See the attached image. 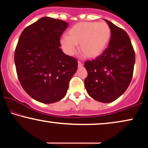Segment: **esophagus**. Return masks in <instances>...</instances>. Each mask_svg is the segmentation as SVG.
I'll return each instance as SVG.
<instances>
[{"label":"esophagus","mask_w":148,"mask_h":148,"mask_svg":"<svg viewBox=\"0 0 148 148\" xmlns=\"http://www.w3.org/2000/svg\"><path fill=\"white\" fill-rule=\"evenodd\" d=\"M82 66H83L82 62H80V61H78V67H82Z\"/></svg>","instance_id":"obj_1"}]
</instances>
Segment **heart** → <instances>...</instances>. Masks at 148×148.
Here are the masks:
<instances>
[{"label":"heart","mask_w":148,"mask_h":148,"mask_svg":"<svg viewBox=\"0 0 148 148\" xmlns=\"http://www.w3.org/2000/svg\"><path fill=\"white\" fill-rule=\"evenodd\" d=\"M110 36V28L105 22H79L69 30L68 36L61 38L60 44L69 55H73L79 44L81 54L94 58L104 51Z\"/></svg>","instance_id":"obj_1"}]
</instances>
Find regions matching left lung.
Masks as SVG:
<instances>
[{
	"label": "left lung",
	"mask_w": 148,
	"mask_h": 148,
	"mask_svg": "<svg viewBox=\"0 0 148 148\" xmlns=\"http://www.w3.org/2000/svg\"><path fill=\"white\" fill-rule=\"evenodd\" d=\"M111 30L108 47L92 60H86L84 84L90 97L109 103L119 98L131 82L135 54L127 32L105 19Z\"/></svg>",
	"instance_id": "1"
}]
</instances>
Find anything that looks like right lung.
<instances>
[{
    "instance_id": "1",
    "label": "right lung",
    "mask_w": 148,
    "mask_h": 148,
    "mask_svg": "<svg viewBox=\"0 0 148 148\" xmlns=\"http://www.w3.org/2000/svg\"><path fill=\"white\" fill-rule=\"evenodd\" d=\"M68 27L62 20L44 17L27 26L16 46V71L22 88L44 104L65 96L69 83L77 69V60L60 48V38Z\"/></svg>"
}]
</instances>
